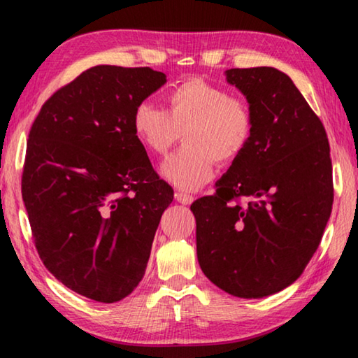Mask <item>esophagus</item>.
<instances>
[{
    "instance_id": "obj_1",
    "label": "esophagus",
    "mask_w": 358,
    "mask_h": 358,
    "mask_svg": "<svg viewBox=\"0 0 358 358\" xmlns=\"http://www.w3.org/2000/svg\"><path fill=\"white\" fill-rule=\"evenodd\" d=\"M175 199H177V201L183 205H189L192 202V196L186 191H178L177 194H175Z\"/></svg>"
}]
</instances>
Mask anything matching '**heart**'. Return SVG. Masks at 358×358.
Masks as SVG:
<instances>
[{
    "label": "heart",
    "instance_id": "1",
    "mask_svg": "<svg viewBox=\"0 0 358 358\" xmlns=\"http://www.w3.org/2000/svg\"><path fill=\"white\" fill-rule=\"evenodd\" d=\"M215 136H216V131H215Z\"/></svg>",
    "mask_w": 358,
    "mask_h": 358
}]
</instances>
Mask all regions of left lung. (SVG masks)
I'll return each instance as SVG.
<instances>
[{
    "label": "left lung",
    "mask_w": 358,
    "mask_h": 358,
    "mask_svg": "<svg viewBox=\"0 0 358 358\" xmlns=\"http://www.w3.org/2000/svg\"><path fill=\"white\" fill-rule=\"evenodd\" d=\"M167 82L150 68L94 66L42 106L27 143L22 196L47 270L101 303L142 281L173 189L137 137L142 102Z\"/></svg>",
    "instance_id": "obj_1"
}]
</instances>
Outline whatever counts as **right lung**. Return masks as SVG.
<instances>
[{"label": "right lung", "mask_w": 358, "mask_h": 358, "mask_svg": "<svg viewBox=\"0 0 358 358\" xmlns=\"http://www.w3.org/2000/svg\"><path fill=\"white\" fill-rule=\"evenodd\" d=\"M224 74L246 98L250 137L215 183V196L191 208L197 260L224 292L264 299L296 281L320 243L333 203L330 147L320 120L284 72Z\"/></svg>", "instance_id": "right-lung-1"}]
</instances>
